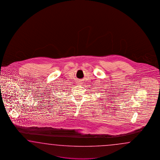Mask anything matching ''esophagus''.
Returning a JSON list of instances; mask_svg holds the SVG:
<instances>
[{"label":"esophagus","mask_w":160,"mask_h":160,"mask_svg":"<svg viewBox=\"0 0 160 160\" xmlns=\"http://www.w3.org/2000/svg\"><path fill=\"white\" fill-rule=\"evenodd\" d=\"M81 84V82H79V84Z\"/></svg>","instance_id":"1"}]
</instances>
